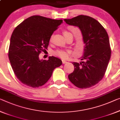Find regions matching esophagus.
Returning a JSON list of instances; mask_svg holds the SVG:
<instances>
[{
	"instance_id": "34e87169",
	"label": "esophagus",
	"mask_w": 120,
	"mask_h": 120,
	"mask_svg": "<svg viewBox=\"0 0 120 120\" xmlns=\"http://www.w3.org/2000/svg\"><path fill=\"white\" fill-rule=\"evenodd\" d=\"M66 63H67V62L65 61V60H62V63L63 64H66Z\"/></svg>"
}]
</instances>
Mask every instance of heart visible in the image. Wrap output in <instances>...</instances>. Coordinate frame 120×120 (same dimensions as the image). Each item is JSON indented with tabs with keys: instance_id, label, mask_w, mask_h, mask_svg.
Listing matches in <instances>:
<instances>
[{
	"instance_id": "1",
	"label": "heart",
	"mask_w": 120,
	"mask_h": 120,
	"mask_svg": "<svg viewBox=\"0 0 120 120\" xmlns=\"http://www.w3.org/2000/svg\"><path fill=\"white\" fill-rule=\"evenodd\" d=\"M70 33H69L67 31H64V36L67 35L68 34H70ZM51 38H52V36L51 37L50 40H51ZM71 51L69 50H57L55 52V54L57 56L60 57L62 58H66L68 57V56H69V54H70Z\"/></svg>"
}]
</instances>
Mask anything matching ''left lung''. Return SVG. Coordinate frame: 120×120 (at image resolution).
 Returning a JSON list of instances; mask_svg holds the SVG:
<instances>
[{
	"instance_id": "obj_1",
	"label": "left lung",
	"mask_w": 120,
	"mask_h": 120,
	"mask_svg": "<svg viewBox=\"0 0 120 120\" xmlns=\"http://www.w3.org/2000/svg\"><path fill=\"white\" fill-rule=\"evenodd\" d=\"M64 21L78 27L85 45L81 57L82 61L72 63L74 71L68 78L77 87L90 88L102 79L110 60L111 50L108 34L97 20L90 16L80 15Z\"/></svg>"
}]
</instances>
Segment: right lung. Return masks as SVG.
I'll use <instances>...</instances> for the list:
<instances>
[{
  "instance_id": "add662e5",
  "label": "right lung",
  "mask_w": 120,
  "mask_h": 120,
  "mask_svg": "<svg viewBox=\"0 0 120 120\" xmlns=\"http://www.w3.org/2000/svg\"><path fill=\"white\" fill-rule=\"evenodd\" d=\"M63 23L39 15L24 20L14 29L11 37L8 57L17 78L22 83L32 87L45 84L55 68L62 65L56 57L48 60H40L41 51L47 49L53 33Z\"/></svg>"
}]
</instances>
